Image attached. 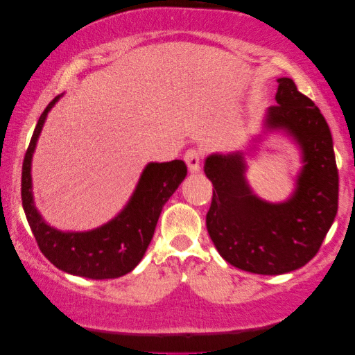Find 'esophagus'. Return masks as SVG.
<instances>
[{
	"label": "esophagus",
	"mask_w": 355,
	"mask_h": 355,
	"mask_svg": "<svg viewBox=\"0 0 355 355\" xmlns=\"http://www.w3.org/2000/svg\"><path fill=\"white\" fill-rule=\"evenodd\" d=\"M184 162H186L189 171L192 174L200 171V153H198L197 150H187L186 155H184Z\"/></svg>",
	"instance_id": "34e87169"
}]
</instances>
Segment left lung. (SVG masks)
Segmentation results:
<instances>
[{"label": "left lung", "instance_id": "1", "mask_svg": "<svg viewBox=\"0 0 355 355\" xmlns=\"http://www.w3.org/2000/svg\"><path fill=\"white\" fill-rule=\"evenodd\" d=\"M276 103L265 111L263 132L288 135L302 162L284 202L263 200L247 181L245 157L257 145L211 153L203 164L215 187L208 234L227 263L255 275H283L309 263L338 213L339 178L328 123L289 77L278 79Z\"/></svg>", "mask_w": 355, "mask_h": 355}]
</instances>
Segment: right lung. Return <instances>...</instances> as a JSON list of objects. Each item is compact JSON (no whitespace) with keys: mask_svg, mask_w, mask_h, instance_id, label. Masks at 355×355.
Wrapping results in <instances>:
<instances>
[{"mask_svg":"<svg viewBox=\"0 0 355 355\" xmlns=\"http://www.w3.org/2000/svg\"><path fill=\"white\" fill-rule=\"evenodd\" d=\"M62 95L50 101L35 125L22 164V207L42 254L56 268L89 279L128 275L144 259L159 213L187 174L182 159L148 163L129 202L105 225L90 231H61L48 225L37 210L32 192V158L43 124Z\"/></svg>","mask_w":355,"mask_h":355,"instance_id":"add662e5","label":"right lung"}]
</instances>
